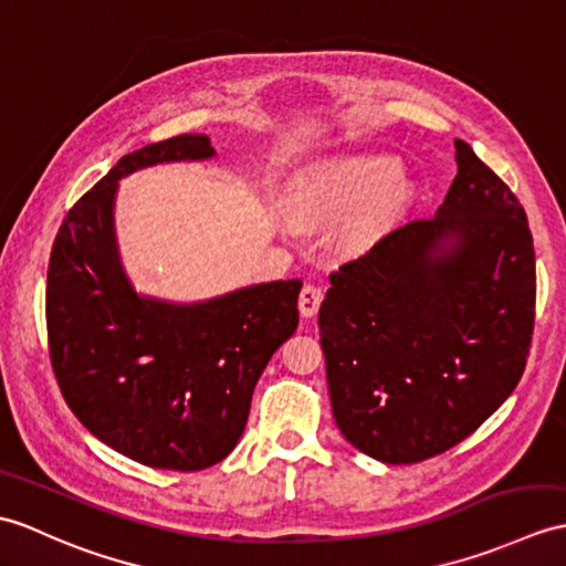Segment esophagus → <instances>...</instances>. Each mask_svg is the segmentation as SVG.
Segmentation results:
<instances>
[{
	"label": "esophagus",
	"instance_id": "34e87169",
	"mask_svg": "<svg viewBox=\"0 0 566 566\" xmlns=\"http://www.w3.org/2000/svg\"><path fill=\"white\" fill-rule=\"evenodd\" d=\"M323 296H325V292L318 284H306L304 289H301V294H298L301 315H304V318H313L323 304Z\"/></svg>",
	"mask_w": 566,
	"mask_h": 566
}]
</instances>
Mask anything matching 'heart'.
<instances>
[{
    "mask_svg": "<svg viewBox=\"0 0 566 566\" xmlns=\"http://www.w3.org/2000/svg\"><path fill=\"white\" fill-rule=\"evenodd\" d=\"M398 176L400 166L388 156H349L327 161L296 182L294 212L304 221L337 219L378 193L376 214H388L405 197ZM284 229L294 233L296 221L284 219Z\"/></svg>",
    "mask_w": 566,
    "mask_h": 566,
    "instance_id": "b5f03b06",
    "label": "heart"
}]
</instances>
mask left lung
I'll return each mask as SVG.
<instances>
[{
    "label": "left lung",
    "mask_w": 566,
    "mask_h": 566,
    "mask_svg": "<svg viewBox=\"0 0 566 566\" xmlns=\"http://www.w3.org/2000/svg\"><path fill=\"white\" fill-rule=\"evenodd\" d=\"M455 161L437 214L343 262L318 313L335 422L390 465L468 439L514 392L531 352L528 219L463 139Z\"/></svg>",
    "instance_id": "8db88e82"
}]
</instances>
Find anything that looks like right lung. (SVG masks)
<instances>
[{"instance_id": "obj_1", "label": "right lung", "mask_w": 566, "mask_h": 566, "mask_svg": "<svg viewBox=\"0 0 566 566\" xmlns=\"http://www.w3.org/2000/svg\"><path fill=\"white\" fill-rule=\"evenodd\" d=\"M214 156L178 135L123 156L76 200L48 265V349L64 402L96 439L133 461L195 472L223 461L272 354L298 325L301 280L255 284L205 304L137 296L117 258V180L164 161Z\"/></svg>"}]
</instances>
